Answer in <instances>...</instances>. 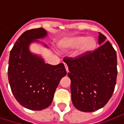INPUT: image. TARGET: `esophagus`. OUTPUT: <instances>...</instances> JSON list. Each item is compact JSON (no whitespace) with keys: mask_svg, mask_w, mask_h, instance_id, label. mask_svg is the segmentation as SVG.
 Segmentation results:
<instances>
[{"mask_svg":"<svg viewBox=\"0 0 124 124\" xmlns=\"http://www.w3.org/2000/svg\"><path fill=\"white\" fill-rule=\"evenodd\" d=\"M64 67H65V69H66V71L67 72H68V67H67V65L64 63Z\"/></svg>","mask_w":124,"mask_h":124,"instance_id":"esophagus-1","label":"esophagus"}]
</instances>
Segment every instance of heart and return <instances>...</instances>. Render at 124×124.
Returning a JSON list of instances; mask_svg holds the SVG:
<instances>
[{
    "instance_id": "obj_1",
    "label": "heart",
    "mask_w": 124,
    "mask_h": 124,
    "mask_svg": "<svg viewBox=\"0 0 124 124\" xmlns=\"http://www.w3.org/2000/svg\"><path fill=\"white\" fill-rule=\"evenodd\" d=\"M61 46L64 49H70L78 48L75 52L76 56H82L91 52L96 46V41L92 37H75L63 40Z\"/></svg>"
}]
</instances>
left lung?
<instances>
[{"instance_id": "8db88e82", "label": "left lung", "mask_w": 124, "mask_h": 124, "mask_svg": "<svg viewBox=\"0 0 124 124\" xmlns=\"http://www.w3.org/2000/svg\"><path fill=\"white\" fill-rule=\"evenodd\" d=\"M106 37L98 33L101 45L77 58L64 57L71 80V95L79 111L93 112L103 108L111 98L116 83L117 56Z\"/></svg>"}]
</instances>
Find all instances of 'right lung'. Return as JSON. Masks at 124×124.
<instances>
[{"label":"right lung","instance_id":"right-lung-1","mask_svg":"<svg viewBox=\"0 0 124 124\" xmlns=\"http://www.w3.org/2000/svg\"><path fill=\"white\" fill-rule=\"evenodd\" d=\"M46 36L43 28L28 30L17 39L10 52L8 76L11 91L22 106L33 111L51 105L60 80L67 74L63 63L46 64L41 56L30 52L31 43H39L38 39Z\"/></svg>","mask_w":124,"mask_h":124}]
</instances>
